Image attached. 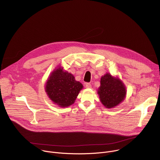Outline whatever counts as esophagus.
Segmentation results:
<instances>
[{"label":"esophagus","mask_w":160,"mask_h":160,"mask_svg":"<svg viewBox=\"0 0 160 160\" xmlns=\"http://www.w3.org/2000/svg\"><path fill=\"white\" fill-rule=\"evenodd\" d=\"M86 88H88V89H90L91 88V85L90 83H86Z\"/></svg>","instance_id":"obj_1"}]
</instances>
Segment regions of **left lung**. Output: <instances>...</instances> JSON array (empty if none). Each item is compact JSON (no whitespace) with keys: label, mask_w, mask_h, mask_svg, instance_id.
I'll return each mask as SVG.
<instances>
[{"label":"left lung","mask_w":160,"mask_h":160,"mask_svg":"<svg viewBox=\"0 0 160 160\" xmlns=\"http://www.w3.org/2000/svg\"><path fill=\"white\" fill-rule=\"evenodd\" d=\"M97 93L104 107L111 109L116 107L124 100L127 91L123 82L118 77L106 73L101 77L100 86Z\"/></svg>","instance_id":"left-lung-1"}]
</instances>
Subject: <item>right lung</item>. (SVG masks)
Returning <instances> with one entry per match:
<instances>
[{
	"label": "right lung",
	"instance_id": "obj_1",
	"mask_svg": "<svg viewBox=\"0 0 160 160\" xmlns=\"http://www.w3.org/2000/svg\"><path fill=\"white\" fill-rule=\"evenodd\" d=\"M83 85L70 72L58 66L49 74L45 85L49 98L59 107L67 108L73 104Z\"/></svg>",
	"mask_w": 160,
	"mask_h": 160
}]
</instances>
